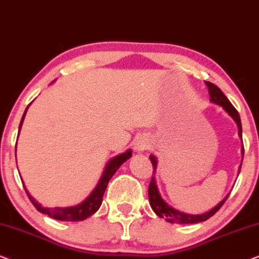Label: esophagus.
Returning <instances> with one entry per match:
<instances>
[{"label":"esophagus","mask_w":259,"mask_h":259,"mask_svg":"<svg viewBox=\"0 0 259 259\" xmlns=\"http://www.w3.org/2000/svg\"><path fill=\"white\" fill-rule=\"evenodd\" d=\"M137 148H138V151H144V150H146V148H147V144L144 143V141H141V143H138V144H137Z\"/></svg>","instance_id":"obj_1"}]
</instances>
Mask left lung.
<instances>
[{"mask_svg": "<svg viewBox=\"0 0 259 259\" xmlns=\"http://www.w3.org/2000/svg\"><path fill=\"white\" fill-rule=\"evenodd\" d=\"M205 83H206V86L208 88V93H210V101L213 102L215 105L222 106V107L228 112V114L235 120L237 126H238V134L239 137L242 138V122H240V116L238 114V112H237V109L233 107L231 102L229 101V99L225 97V94L223 93V92L219 90L215 84L208 82V81H205ZM242 154L244 157V146L242 148ZM150 159L152 161V165H153V171L155 172V168H157V159H155L154 155H151ZM229 194L217 205V206L211 208L210 211L205 212V213H201V214H189V213H185V212H180L178 210H176V208L169 206V205L162 199L160 193H159L158 191L154 176H152L150 186H148V197H150V204H151V207L153 208V211L160 218H164L165 221H167L168 223H176V224H194V223L207 221L208 218L212 217V215H213L215 212L223 206V204H224L225 200L228 199Z\"/></svg>", "mask_w": 259, "mask_h": 259, "instance_id": "1", "label": "left lung"}]
</instances>
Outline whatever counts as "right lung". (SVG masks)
Returning <instances> with one entry per match:
<instances>
[{
	"instance_id": "add662e5",
	"label": "right lung",
	"mask_w": 259,
	"mask_h": 259,
	"mask_svg": "<svg viewBox=\"0 0 259 259\" xmlns=\"http://www.w3.org/2000/svg\"><path fill=\"white\" fill-rule=\"evenodd\" d=\"M27 109L23 113L22 119H21L20 126H19V131L22 127V122L24 119V115H26ZM15 152H16V147H15ZM132 155V151L127 150L123 153L116 155V157L112 158L111 160L107 162L106 165L105 171L102 173L100 180H99L98 185L95 186V189L92 191V193L88 196L86 199H84L82 203L75 205V206H69V207H44L41 204H38L36 200L34 199L33 197L30 196L29 192H28L26 186H24V190H26V193L29 200L31 201V204L36 207L37 211H40L41 213L48 214L49 217L56 219V221H63V222H79V221H84V219L90 217L93 213H95L99 210V207L101 206L102 203V197H104V193L106 191V187L108 185V182L111 180L113 175L116 172L120 166H121L123 162H125L127 159L131 158Z\"/></svg>"
}]
</instances>
